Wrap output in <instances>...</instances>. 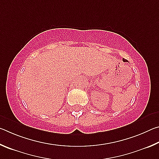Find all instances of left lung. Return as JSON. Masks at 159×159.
I'll use <instances>...</instances> for the list:
<instances>
[{"mask_svg":"<svg viewBox=\"0 0 159 159\" xmlns=\"http://www.w3.org/2000/svg\"><path fill=\"white\" fill-rule=\"evenodd\" d=\"M123 61H128V60H125V59H123Z\"/></svg>","mask_w":159,"mask_h":159,"instance_id":"left-lung-1","label":"left lung"}]
</instances>
